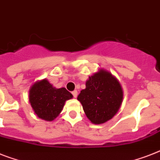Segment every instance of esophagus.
Returning a JSON list of instances; mask_svg holds the SVG:
<instances>
[{
	"label": "esophagus",
	"instance_id": "obj_1",
	"mask_svg": "<svg viewBox=\"0 0 160 160\" xmlns=\"http://www.w3.org/2000/svg\"><path fill=\"white\" fill-rule=\"evenodd\" d=\"M72 95H73L74 98H76V97H77V95H78V92H77V91L74 90L73 92H72Z\"/></svg>",
	"mask_w": 160,
	"mask_h": 160
}]
</instances>
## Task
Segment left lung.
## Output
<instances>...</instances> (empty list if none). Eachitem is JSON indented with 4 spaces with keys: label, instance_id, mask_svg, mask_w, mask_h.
Returning <instances> with one entry per match:
<instances>
[{
    "label": "left lung",
    "instance_id": "left-lung-1",
    "mask_svg": "<svg viewBox=\"0 0 160 160\" xmlns=\"http://www.w3.org/2000/svg\"><path fill=\"white\" fill-rule=\"evenodd\" d=\"M77 99L88 119L100 124L117 113L123 100V91L119 81L110 72L101 70L89 76L86 88L80 91Z\"/></svg>",
    "mask_w": 160,
    "mask_h": 160
}]
</instances>
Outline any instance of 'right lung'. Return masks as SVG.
Returning <instances> with one entry per match:
<instances>
[{
    "mask_svg": "<svg viewBox=\"0 0 160 160\" xmlns=\"http://www.w3.org/2000/svg\"><path fill=\"white\" fill-rule=\"evenodd\" d=\"M72 94L65 88H56L47 80L35 83L29 92V102L39 118L52 121L62 110Z\"/></svg>",
    "mask_w": 160,
    "mask_h": 160,
    "instance_id": "1",
    "label": "right lung"
}]
</instances>
